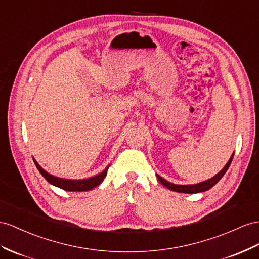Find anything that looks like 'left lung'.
Segmentation results:
<instances>
[{
  "label": "left lung",
  "mask_w": 259,
  "mask_h": 259,
  "mask_svg": "<svg viewBox=\"0 0 259 259\" xmlns=\"http://www.w3.org/2000/svg\"><path fill=\"white\" fill-rule=\"evenodd\" d=\"M233 156L234 154H232V156L230 157L229 162L227 163V165L219 171V173L213 176L212 178L208 181H204L202 183H199V184H195V185H176V184H171L169 182H167L166 180H164L163 177H161L160 175L156 174L157 180L160 181V183L165 186L166 188H168L169 190H173V191H177V193H184V194H197V193H202V191H207L210 188H212L214 186V185L221 180L223 177V175L225 174V171L228 170V168L230 167L231 162L233 160Z\"/></svg>",
  "instance_id": "left-lung-1"
}]
</instances>
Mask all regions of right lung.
<instances>
[{
	"label": "right lung",
	"mask_w": 259,
	"mask_h": 259,
	"mask_svg": "<svg viewBox=\"0 0 259 259\" xmlns=\"http://www.w3.org/2000/svg\"><path fill=\"white\" fill-rule=\"evenodd\" d=\"M32 160H34L36 167L38 168L39 171H40V174L45 177L46 181H47L49 184L54 185V186L66 191H88L98 186V185L104 181L106 175H107V170L109 167L108 165V166L106 167L102 173H99L94 177L86 178V180H65V178H59L54 175H50L36 162L35 158H32Z\"/></svg>",
	"instance_id": "right-lung-1"
}]
</instances>
